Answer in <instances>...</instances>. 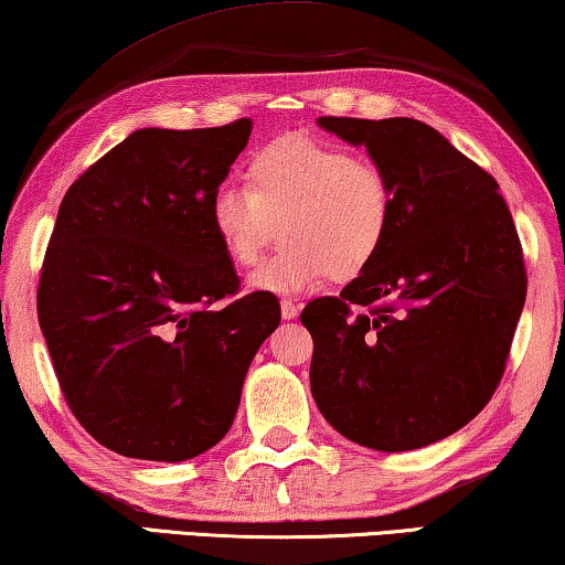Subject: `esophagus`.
<instances>
[{
    "label": "esophagus",
    "mask_w": 565,
    "mask_h": 565,
    "mask_svg": "<svg viewBox=\"0 0 565 565\" xmlns=\"http://www.w3.org/2000/svg\"><path fill=\"white\" fill-rule=\"evenodd\" d=\"M281 317L284 319H297L299 317V305L291 299H281Z\"/></svg>",
    "instance_id": "obj_1"
}]
</instances>
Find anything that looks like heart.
Here are the masks:
<instances>
[{
	"mask_svg": "<svg viewBox=\"0 0 565 565\" xmlns=\"http://www.w3.org/2000/svg\"><path fill=\"white\" fill-rule=\"evenodd\" d=\"M246 188L221 184L210 228L233 264L256 266L281 228L284 248L250 279L256 291L305 294L327 276L358 279L383 254L393 184L381 164L307 137H281L246 159Z\"/></svg>",
	"mask_w": 565,
	"mask_h": 565,
	"instance_id": "heart-1",
	"label": "heart"
}]
</instances>
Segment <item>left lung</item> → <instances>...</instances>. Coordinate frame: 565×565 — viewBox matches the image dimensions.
I'll use <instances>...</instances> for the list:
<instances>
[{"label":"left lung","instance_id":"1","mask_svg":"<svg viewBox=\"0 0 565 565\" xmlns=\"http://www.w3.org/2000/svg\"><path fill=\"white\" fill-rule=\"evenodd\" d=\"M393 184L383 254L309 301V383L344 439L411 451L467 426L498 391L525 305L523 248L500 184L416 119L322 116Z\"/></svg>","mask_w":565,"mask_h":565}]
</instances>
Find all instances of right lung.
<instances>
[{
    "instance_id": "add662e5",
    "label": "right lung",
    "mask_w": 565,
    "mask_h": 565,
    "mask_svg": "<svg viewBox=\"0 0 565 565\" xmlns=\"http://www.w3.org/2000/svg\"><path fill=\"white\" fill-rule=\"evenodd\" d=\"M250 119L139 129L65 192L38 317L67 406L129 459L184 461L228 434L250 360L281 322L274 294L238 291L210 198Z\"/></svg>"
}]
</instances>
